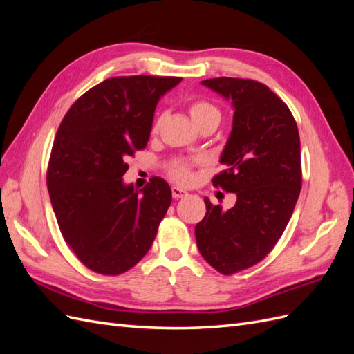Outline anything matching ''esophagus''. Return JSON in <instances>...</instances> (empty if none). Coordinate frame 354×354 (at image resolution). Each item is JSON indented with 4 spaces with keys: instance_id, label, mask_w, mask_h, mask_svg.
<instances>
[{
    "instance_id": "1",
    "label": "esophagus",
    "mask_w": 354,
    "mask_h": 354,
    "mask_svg": "<svg viewBox=\"0 0 354 354\" xmlns=\"http://www.w3.org/2000/svg\"><path fill=\"white\" fill-rule=\"evenodd\" d=\"M171 192H173V198L174 199H180V198L187 196V192L183 190V189H180V187H173V189H171Z\"/></svg>"
}]
</instances>
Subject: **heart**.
Segmentation results:
<instances>
[{
  "instance_id": "obj_1",
  "label": "heart",
  "mask_w": 354,
  "mask_h": 354,
  "mask_svg": "<svg viewBox=\"0 0 354 354\" xmlns=\"http://www.w3.org/2000/svg\"><path fill=\"white\" fill-rule=\"evenodd\" d=\"M187 111L190 115V120L194 121L196 127L209 121L220 122V118H221L220 109L216 104H212L208 100H194L187 106ZM162 120H164L162 115L156 118V121L153 122V127H152L153 133H158L160 124H162ZM192 165H194V162H189V160H176V162L169 167L168 173L171 178L177 181V183L186 185L192 180Z\"/></svg>"
}]
</instances>
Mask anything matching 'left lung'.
Listing matches in <instances>:
<instances>
[{
  "instance_id": "obj_1",
  "label": "left lung",
  "mask_w": 354,
  "mask_h": 354,
  "mask_svg": "<svg viewBox=\"0 0 354 354\" xmlns=\"http://www.w3.org/2000/svg\"><path fill=\"white\" fill-rule=\"evenodd\" d=\"M232 100L233 127L212 185L236 194L224 211L205 198L207 214L195 227L201 255L221 274L248 269L281 239L301 190L297 122L267 85L242 78L201 82Z\"/></svg>"
}]
</instances>
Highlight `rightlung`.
Wrapping results in <instances>:
<instances>
[{
    "label": "right lung",
    "mask_w": 354,
    "mask_h": 354,
    "mask_svg": "<svg viewBox=\"0 0 354 354\" xmlns=\"http://www.w3.org/2000/svg\"><path fill=\"white\" fill-rule=\"evenodd\" d=\"M177 77H115L75 102L53 143L47 187L59 229L90 270L125 273L151 250L171 205V189L152 177L124 185L128 156L146 147L153 113Z\"/></svg>",
    "instance_id": "obj_1"
}]
</instances>
